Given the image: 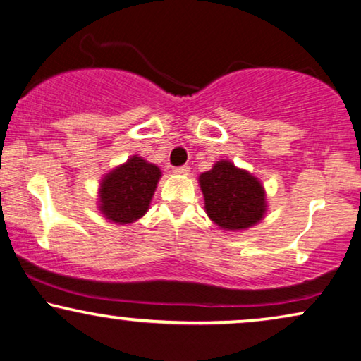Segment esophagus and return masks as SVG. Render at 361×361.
Here are the masks:
<instances>
[{"mask_svg":"<svg viewBox=\"0 0 361 361\" xmlns=\"http://www.w3.org/2000/svg\"><path fill=\"white\" fill-rule=\"evenodd\" d=\"M173 171H175V173H178V175H188V173H190V166H188V165L175 166Z\"/></svg>","mask_w":361,"mask_h":361,"instance_id":"34e87169","label":"esophagus"}]
</instances>
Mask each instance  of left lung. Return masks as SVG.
Returning <instances> with one entry per match:
<instances>
[{
    "mask_svg": "<svg viewBox=\"0 0 361 361\" xmlns=\"http://www.w3.org/2000/svg\"><path fill=\"white\" fill-rule=\"evenodd\" d=\"M200 185L207 216L222 229H247L265 214V191L260 181L231 161H217L200 176Z\"/></svg>",
    "mask_w": 361,
    "mask_h": 361,
    "instance_id": "8db88e82",
    "label": "left lung"
}]
</instances>
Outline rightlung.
<instances>
[{
  "mask_svg": "<svg viewBox=\"0 0 361 361\" xmlns=\"http://www.w3.org/2000/svg\"><path fill=\"white\" fill-rule=\"evenodd\" d=\"M161 176L159 166L132 157L104 176L99 190V211L116 224H129L149 209L157 183Z\"/></svg>",
  "mask_w": 361,
  "mask_h": 361,
  "instance_id": "obj_1",
  "label": "right lung"
}]
</instances>
